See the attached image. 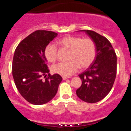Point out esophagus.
Returning a JSON list of instances; mask_svg holds the SVG:
<instances>
[{"label":"esophagus","mask_w":131,"mask_h":131,"mask_svg":"<svg viewBox=\"0 0 131 131\" xmlns=\"http://www.w3.org/2000/svg\"><path fill=\"white\" fill-rule=\"evenodd\" d=\"M69 78H70V77H66V76H63V77H62V79H63V80H66V79H69Z\"/></svg>","instance_id":"1"}]
</instances>
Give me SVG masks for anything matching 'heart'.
Segmentation results:
<instances>
[{"label": "heart", "mask_w": 131, "mask_h": 131, "mask_svg": "<svg viewBox=\"0 0 131 131\" xmlns=\"http://www.w3.org/2000/svg\"><path fill=\"white\" fill-rule=\"evenodd\" d=\"M58 44L69 52L68 62H60L52 67V71L60 75L68 77L77 71L79 68H88L93 62L96 54L95 42L91 38L75 36H67L60 39ZM58 48L54 44L50 43L45 49V56L50 62L57 59Z\"/></svg>", "instance_id": "heart-1"}]
</instances>
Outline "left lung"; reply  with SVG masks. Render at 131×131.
Listing matches in <instances>:
<instances>
[{
    "label": "left lung",
    "mask_w": 131,
    "mask_h": 131,
    "mask_svg": "<svg viewBox=\"0 0 131 131\" xmlns=\"http://www.w3.org/2000/svg\"><path fill=\"white\" fill-rule=\"evenodd\" d=\"M80 31L85 32L95 42L96 54L87 69L79 75L82 84L76 94L83 101L96 103L104 98L113 86L117 73V56L106 37L91 30Z\"/></svg>",
    "instance_id": "left-lung-1"
}]
</instances>
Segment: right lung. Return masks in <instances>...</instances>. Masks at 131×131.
<instances>
[{
	"instance_id": "add662e5",
	"label": "right lung",
	"mask_w": 131,
	"mask_h": 131,
	"mask_svg": "<svg viewBox=\"0 0 131 131\" xmlns=\"http://www.w3.org/2000/svg\"><path fill=\"white\" fill-rule=\"evenodd\" d=\"M58 33L37 30L21 40L15 50L12 75L20 94L29 103L41 105L48 102L57 93L62 81L58 74L51 75L45 49ZM48 73L45 81L42 77Z\"/></svg>"
}]
</instances>
